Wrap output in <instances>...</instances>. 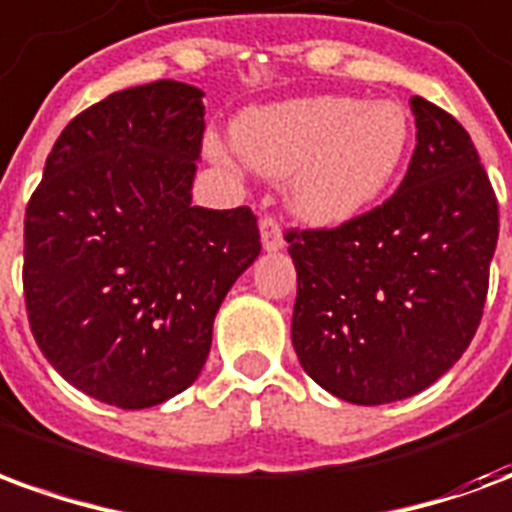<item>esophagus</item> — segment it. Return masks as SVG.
<instances>
[{
	"instance_id": "obj_1",
	"label": "esophagus",
	"mask_w": 512,
	"mask_h": 512,
	"mask_svg": "<svg viewBox=\"0 0 512 512\" xmlns=\"http://www.w3.org/2000/svg\"><path fill=\"white\" fill-rule=\"evenodd\" d=\"M260 238H263V249L266 252H279L285 246V235H282V227L274 216H263L260 219Z\"/></svg>"
}]
</instances>
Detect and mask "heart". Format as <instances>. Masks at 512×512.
<instances>
[{"mask_svg":"<svg viewBox=\"0 0 512 512\" xmlns=\"http://www.w3.org/2000/svg\"><path fill=\"white\" fill-rule=\"evenodd\" d=\"M233 145L260 175H285L290 211L326 227L359 216L392 183L411 117L397 101L315 95L241 115Z\"/></svg>","mask_w":512,"mask_h":512,"instance_id":"1","label":"heart"}]
</instances>
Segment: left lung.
Here are the masks:
<instances>
[{"label":"left lung","instance_id":"8db88e82","mask_svg":"<svg viewBox=\"0 0 512 512\" xmlns=\"http://www.w3.org/2000/svg\"><path fill=\"white\" fill-rule=\"evenodd\" d=\"M417 147L403 183L340 227L288 230L290 337L304 373L356 406L428 389L472 343L499 205L466 128L411 98Z\"/></svg>","mask_w":512,"mask_h":512}]
</instances>
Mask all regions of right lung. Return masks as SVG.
<instances>
[{"label": "right lung", "instance_id": "right-lung-1", "mask_svg": "<svg viewBox=\"0 0 512 512\" xmlns=\"http://www.w3.org/2000/svg\"><path fill=\"white\" fill-rule=\"evenodd\" d=\"M202 95L161 79L84 109L29 197V329L68 384L109 406H158L194 384L227 290L260 255L246 205H191Z\"/></svg>", "mask_w": 512, "mask_h": 512}]
</instances>
